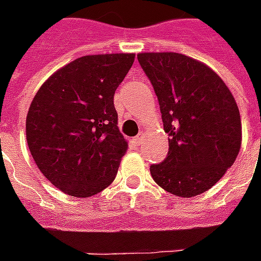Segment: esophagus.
Listing matches in <instances>:
<instances>
[{
	"label": "esophagus",
	"instance_id": "34e87169",
	"mask_svg": "<svg viewBox=\"0 0 261 261\" xmlns=\"http://www.w3.org/2000/svg\"><path fill=\"white\" fill-rule=\"evenodd\" d=\"M142 140H144V134H142V133H140L138 136L134 137V144L140 145V144H142Z\"/></svg>",
	"mask_w": 261,
	"mask_h": 261
}]
</instances>
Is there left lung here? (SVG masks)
Masks as SVG:
<instances>
[{"label":"left lung","mask_w":261,"mask_h":261,"mask_svg":"<svg viewBox=\"0 0 261 261\" xmlns=\"http://www.w3.org/2000/svg\"><path fill=\"white\" fill-rule=\"evenodd\" d=\"M158 96L169 152L151 165L155 183L175 196L207 192L235 162L242 123L235 97L219 75L180 53L137 56Z\"/></svg>","instance_id":"1"}]
</instances>
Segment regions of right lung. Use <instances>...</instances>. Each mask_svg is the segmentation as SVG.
<instances>
[{"mask_svg": "<svg viewBox=\"0 0 261 261\" xmlns=\"http://www.w3.org/2000/svg\"><path fill=\"white\" fill-rule=\"evenodd\" d=\"M134 53L95 54L56 71L26 116V140L43 176L61 192L91 197L114 180L128 144L113 97Z\"/></svg>", "mask_w": 261, "mask_h": 261, "instance_id": "right-lung-1", "label": "right lung"}]
</instances>
